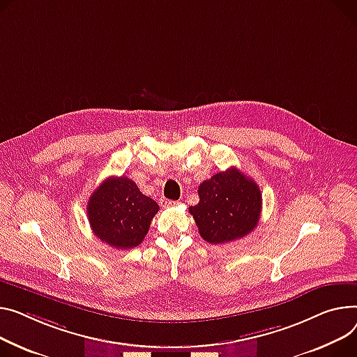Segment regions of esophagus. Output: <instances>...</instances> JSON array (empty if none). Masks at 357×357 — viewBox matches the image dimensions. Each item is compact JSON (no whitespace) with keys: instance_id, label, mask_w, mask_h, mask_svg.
Wrapping results in <instances>:
<instances>
[{"instance_id":"34e87169","label":"esophagus","mask_w":357,"mask_h":357,"mask_svg":"<svg viewBox=\"0 0 357 357\" xmlns=\"http://www.w3.org/2000/svg\"><path fill=\"white\" fill-rule=\"evenodd\" d=\"M160 205H162L163 208H168V206L179 205V202H176V201H169V199H163V201H160Z\"/></svg>"}]
</instances>
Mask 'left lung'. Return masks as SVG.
Listing matches in <instances>:
<instances>
[{"mask_svg": "<svg viewBox=\"0 0 357 357\" xmlns=\"http://www.w3.org/2000/svg\"><path fill=\"white\" fill-rule=\"evenodd\" d=\"M199 202L189 206L202 238L224 244L248 235L261 215L258 185L236 168L215 174L198 188Z\"/></svg>", "mask_w": 357, "mask_h": 357, "instance_id": "1", "label": "left lung"}]
</instances>
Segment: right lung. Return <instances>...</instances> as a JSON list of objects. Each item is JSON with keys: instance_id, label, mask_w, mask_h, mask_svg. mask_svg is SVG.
Segmentation results:
<instances>
[{"instance_id": "obj_1", "label": "right lung", "mask_w": 357, "mask_h": 357, "mask_svg": "<svg viewBox=\"0 0 357 357\" xmlns=\"http://www.w3.org/2000/svg\"><path fill=\"white\" fill-rule=\"evenodd\" d=\"M159 205L126 176L105 179L87 202L90 227L113 248L129 250L144 241Z\"/></svg>"}]
</instances>
